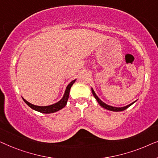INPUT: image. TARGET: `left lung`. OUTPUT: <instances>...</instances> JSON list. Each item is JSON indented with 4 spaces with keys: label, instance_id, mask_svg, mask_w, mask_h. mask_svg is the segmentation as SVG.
<instances>
[{
    "label": "left lung",
    "instance_id": "1",
    "mask_svg": "<svg viewBox=\"0 0 158 158\" xmlns=\"http://www.w3.org/2000/svg\"><path fill=\"white\" fill-rule=\"evenodd\" d=\"M91 90H92V94H93V95H94L95 98H96V99L97 100V101H98V102L99 104H100L101 106H102L103 108H104V109H107V110H109V111H124V110L127 109V108H129V106H130L131 105H132L133 103H135V102H133L132 103H131V104H129V105L127 106H124V107H121V108L114 107V106H109V105L106 104L105 103H103V101H101V99L99 98L98 97L96 96V94H95L94 90V89H93V88H91Z\"/></svg>",
    "mask_w": 158,
    "mask_h": 158
}]
</instances>
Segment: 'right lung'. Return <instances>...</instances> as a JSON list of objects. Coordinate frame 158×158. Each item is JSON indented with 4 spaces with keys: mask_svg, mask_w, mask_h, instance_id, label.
Wrapping results in <instances>:
<instances>
[{
    "mask_svg": "<svg viewBox=\"0 0 158 158\" xmlns=\"http://www.w3.org/2000/svg\"><path fill=\"white\" fill-rule=\"evenodd\" d=\"M76 80H74L71 83H69V85L67 86V88L65 90V92H64V94L62 98L60 101H58L57 103H55V104L50 105V106H36L34 104H31L29 102H28L27 101H26L24 98H23V100L24 101V102L27 103V104L29 106L30 108H31L32 109L35 110L36 111L41 112V113L43 114H51L54 113V112L58 111L59 110L62 109V108H64L67 104V102H68V98H69V94H70V90L73 83H75Z\"/></svg>",
    "mask_w": 158,
    "mask_h": 158,
    "instance_id": "1",
    "label": "right lung"
}]
</instances>
